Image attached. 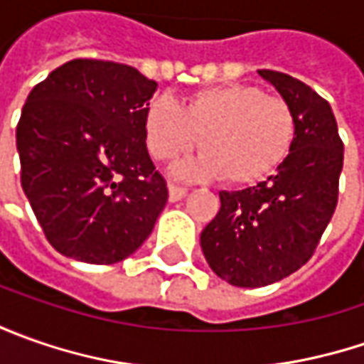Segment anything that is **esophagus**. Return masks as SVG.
Listing matches in <instances>:
<instances>
[{
    "mask_svg": "<svg viewBox=\"0 0 364 364\" xmlns=\"http://www.w3.org/2000/svg\"><path fill=\"white\" fill-rule=\"evenodd\" d=\"M186 194H188V190L182 188V186H174V184H170V186H168V198H170V203H178V200H182Z\"/></svg>",
    "mask_w": 364,
    "mask_h": 364,
    "instance_id": "esophagus-1",
    "label": "esophagus"
}]
</instances>
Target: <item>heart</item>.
Segmentation results:
<instances>
[{
	"instance_id": "1",
	"label": "heart",
	"mask_w": 364,
	"mask_h": 364,
	"mask_svg": "<svg viewBox=\"0 0 364 364\" xmlns=\"http://www.w3.org/2000/svg\"><path fill=\"white\" fill-rule=\"evenodd\" d=\"M146 147L154 160H174L198 144L203 154L172 166L178 180L225 178L235 186L272 176L289 156L296 117L284 99L253 85H225L192 92L184 105L160 95L144 117Z\"/></svg>"
}]
</instances>
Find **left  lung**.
Wrapping results in <instances>:
<instances>
[{"mask_svg":"<svg viewBox=\"0 0 364 364\" xmlns=\"http://www.w3.org/2000/svg\"><path fill=\"white\" fill-rule=\"evenodd\" d=\"M296 117V139L275 174L220 192V210L200 235L206 263L237 287L284 279L312 257L338 203L344 146L332 107L298 78L257 70Z\"/></svg>","mask_w":364,"mask_h":364,"instance_id":"left-lung-1","label":"left lung"}]
</instances>
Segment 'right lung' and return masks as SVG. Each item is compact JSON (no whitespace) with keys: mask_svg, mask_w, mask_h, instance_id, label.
<instances>
[{"mask_svg":"<svg viewBox=\"0 0 364 364\" xmlns=\"http://www.w3.org/2000/svg\"><path fill=\"white\" fill-rule=\"evenodd\" d=\"M156 89L133 66L77 58L28 95L16 129L21 188L58 253L111 265L154 231L168 200L144 135Z\"/></svg>","mask_w":364,"mask_h":364,"instance_id":"1","label":"right lung"}]
</instances>
